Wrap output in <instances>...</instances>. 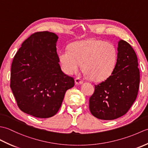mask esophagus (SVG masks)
I'll list each match as a JSON object with an SVG mask.
<instances>
[{
  "label": "esophagus",
  "instance_id": "34e87169",
  "mask_svg": "<svg viewBox=\"0 0 148 148\" xmlns=\"http://www.w3.org/2000/svg\"><path fill=\"white\" fill-rule=\"evenodd\" d=\"M75 82H76V84H81L83 83V80L80 79L79 77H76V79H75Z\"/></svg>",
  "mask_w": 148,
  "mask_h": 148
}]
</instances>
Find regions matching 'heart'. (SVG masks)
<instances>
[{"label":"heart","instance_id":"b5f03b06","mask_svg":"<svg viewBox=\"0 0 148 148\" xmlns=\"http://www.w3.org/2000/svg\"><path fill=\"white\" fill-rule=\"evenodd\" d=\"M58 58L66 74L76 73L83 64V70L90 80L102 81L114 71L118 61V49L111 42L86 39L71 44L69 49L59 53Z\"/></svg>","mask_w":148,"mask_h":148}]
</instances>
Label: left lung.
Listing matches in <instances>:
<instances>
[{
	"label": "left lung",
	"mask_w": 148,
	"mask_h": 148,
	"mask_svg": "<svg viewBox=\"0 0 148 148\" xmlns=\"http://www.w3.org/2000/svg\"><path fill=\"white\" fill-rule=\"evenodd\" d=\"M118 61L112 74L95 85L89 100L92 115L112 120L126 114L136 100L139 88L140 73L136 53L123 40L118 42Z\"/></svg>",
	"instance_id": "left-lung-1"
}]
</instances>
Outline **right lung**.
Instances as JSON below:
<instances>
[{
    "instance_id": "right-lung-1",
    "label": "right lung",
    "mask_w": 148,
    "mask_h": 148,
    "mask_svg": "<svg viewBox=\"0 0 148 148\" xmlns=\"http://www.w3.org/2000/svg\"><path fill=\"white\" fill-rule=\"evenodd\" d=\"M58 36L48 31L32 34L14 56L10 87L21 111L39 118L55 115L74 77L62 71L56 52Z\"/></svg>"
}]
</instances>
